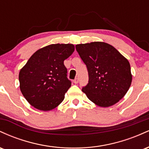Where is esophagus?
<instances>
[{
    "mask_svg": "<svg viewBox=\"0 0 149 149\" xmlns=\"http://www.w3.org/2000/svg\"><path fill=\"white\" fill-rule=\"evenodd\" d=\"M73 83H74L75 84H77V83H78V78H75V80H73Z\"/></svg>",
    "mask_w": 149,
    "mask_h": 149,
    "instance_id": "obj_1",
    "label": "esophagus"
}]
</instances>
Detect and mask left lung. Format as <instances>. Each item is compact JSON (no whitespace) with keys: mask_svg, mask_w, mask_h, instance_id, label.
Listing matches in <instances>:
<instances>
[{"mask_svg":"<svg viewBox=\"0 0 149 149\" xmlns=\"http://www.w3.org/2000/svg\"><path fill=\"white\" fill-rule=\"evenodd\" d=\"M76 48L88 71V83L82 91L99 107H109L118 102L132 79L127 59L104 42L78 44Z\"/></svg>","mask_w":149,"mask_h":149,"instance_id":"obj_1","label":"left lung"}]
</instances>
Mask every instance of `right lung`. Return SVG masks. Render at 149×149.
<instances>
[{
  "label": "right lung",
  "instance_id": "add662e5",
  "mask_svg": "<svg viewBox=\"0 0 149 149\" xmlns=\"http://www.w3.org/2000/svg\"><path fill=\"white\" fill-rule=\"evenodd\" d=\"M73 44H52L37 50L19 74V88L34 108L47 111L59 106L71 85L64 61L74 52Z\"/></svg>",
  "mask_w": 149,
  "mask_h": 149
}]
</instances>
